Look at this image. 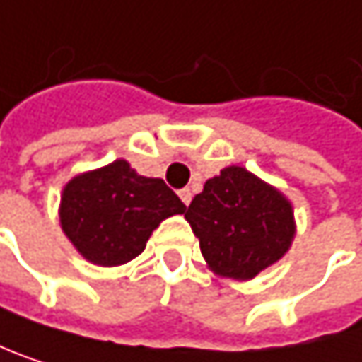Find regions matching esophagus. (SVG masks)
I'll list each match as a JSON object with an SVG mask.
<instances>
[{
    "instance_id": "obj_1",
    "label": "esophagus",
    "mask_w": 362,
    "mask_h": 362,
    "mask_svg": "<svg viewBox=\"0 0 362 362\" xmlns=\"http://www.w3.org/2000/svg\"><path fill=\"white\" fill-rule=\"evenodd\" d=\"M192 196H194V194H192V189H189V187H183V189H179V198L183 200V204H185V206L192 202Z\"/></svg>"
}]
</instances>
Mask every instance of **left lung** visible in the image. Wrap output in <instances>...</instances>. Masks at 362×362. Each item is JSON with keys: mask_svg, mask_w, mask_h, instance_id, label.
<instances>
[{"mask_svg": "<svg viewBox=\"0 0 362 362\" xmlns=\"http://www.w3.org/2000/svg\"><path fill=\"white\" fill-rule=\"evenodd\" d=\"M202 257L217 276L251 280L291 247V202L243 166H228L204 183L185 211Z\"/></svg>", "mask_w": 362, "mask_h": 362, "instance_id": "obj_1", "label": "left lung"}]
</instances>
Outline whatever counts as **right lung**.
I'll list each match as a JSON object with an SVG mask.
<instances>
[{
  "label": "right lung",
  "mask_w": 362,
  "mask_h": 362,
  "mask_svg": "<svg viewBox=\"0 0 362 362\" xmlns=\"http://www.w3.org/2000/svg\"><path fill=\"white\" fill-rule=\"evenodd\" d=\"M185 204L162 181L141 177L126 160L74 177L61 196V228L94 266H122L143 253L151 232Z\"/></svg>",
  "instance_id": "obj_1"
}]
</instances>
